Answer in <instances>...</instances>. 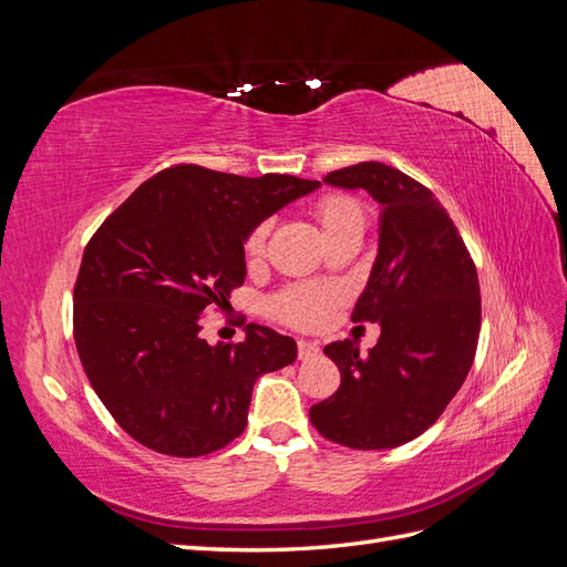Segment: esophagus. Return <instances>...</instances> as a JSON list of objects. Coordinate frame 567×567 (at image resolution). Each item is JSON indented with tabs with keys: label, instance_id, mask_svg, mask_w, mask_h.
<instances>
[{
	"label": "esophagus",
	"instance_id": "esophagus-1",
	"mask_svg": "<svg viewBox=\"0 0 567 567\" xmlns=\"http://www.w3.org/2000/svg\"><path fill=\"white\" fill-rule=\"evenodd\" d=\"M319 352V342L317 340H300L298 342V357L307 359V357H315Z\"/></svg>",
	"mask_w": 567,
	"mask_h": 567
}]
</instances>
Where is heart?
Returning <instances> with one entry per match:
<instances>
[{"mask_svg": "<svg viewBox=\"0 0 567 567\" xmlns=\"http://www.w3.org/2000/svg\"><path fill=\"white\" fill-rule=\"evenodd\" d=\"M315 219L321 229L323 241H329L333 236L340 234H362L367 225V215L354 198L346 194H326L315 203ZM267 234L269 227L260 225L255 227L246 244H244V255L246 262L255 265L262 260L265 246H267ZM338 300V293L326 286H290L284 293L274 298L271 307L274 312L279 315L290 326H298V329H317L329 317L333 302Z\"/></svg>", "mask_w": 567, "mask_h": 567, "instance_id": "obj_1", "label": "heart"}]
</instances>
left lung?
I'll return each mask as SVG.
<instances>
[{"mask_svg": "<svg viewBox=\"0 0 567 567\" xmlns=\"http://www.w3.org/2000/svg\"><path fill=\"white\" fill-rule=\"evenodd\" d=\"M326 184L381 205L379 252L352 321L381 323L367 357L354 340L323 348L340 388L310 409L317 431L352 450H392L431 427L466 381L480 336L477 271L442 203L383 163L336 169Z\"/></svg>", "mask_w": 567, "mask_h": 567, "instance_id": "1", "label": "left lung"}]
</instances>
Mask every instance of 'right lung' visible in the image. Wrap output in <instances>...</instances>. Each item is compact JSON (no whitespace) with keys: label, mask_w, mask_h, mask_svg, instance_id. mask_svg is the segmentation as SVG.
<instances>
[{"label":"right lung","mask_w":567,"mask_h":567,"mask_svg":"<svg viewBox=\"0 0 567 567\" xmlns=\"http://www.w3.org/2000/svg\"><path fill=\"white\" fill-rule=\"evenodd\" d=\"M321 184L238 177L198 165L144 182L84 248L73 293L84 373L123 431L167 456H203L246 431L252 385L298 346L260 323L210 346L200 317L246 279L244 244Z\"/></svg>","instance_id":"right-lung-1"}]
</instances>
